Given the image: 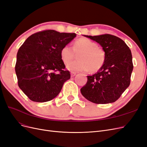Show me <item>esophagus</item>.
Returning a JSON list of instances; mask_svg holds the SVG:
<instances>
[{"label":"esophagus","instance_id":"esophagus-1","mask_svg":"<svg viewBox=\"0 0 147 147\" xmlns=\"http://www.w3.org/2000/svg\"><path fill=\"white\" fill-rule=\"evenodd\" d=\"M76 72H71V74H70V75H71V77H74L75 76V75H76Z\"/></svg>","mask_w":147,"mask_h":147}]
</instances>
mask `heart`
Here are the masks:
<instances>
[{"label": "heart", "mask_w": 147, "mask_h": 147, "mask_svg": "<svg viewBox=\"0 0 147 147\" xmlns=\"http://www.w3.org/2000/svg\"><path fill=\"white\" fill-rule=\"evenodd\" d=\"M75 53H79L78 60L71 61L66 65V68L72 72H86L90 69L91 72H94L104 64V51L90 39L81 38L74 43L72 48L69 45L62 47L60 51L62 61L67 64L74 57Z\"/></svg>", "instance_id": "b5f03b06"}]
</instances>
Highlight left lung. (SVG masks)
I'll return each instance as SVG.
<instances>
[{
	"label": "left lung",
	"instance_id": "left-lung-1",
	"mask_svg": "<svg viewBox=\"0 0 147 147\" xmlns=\"http://www.w3.org/2000/svg\"><path fill=\"white\" fill-rule=\"evenodd\" d=\"M84 36L100 44L105 59L98 72L87 76V83L80 90L82 94L95 104L112 103L130 84L133 70L131 50L123 40L115 35Z\"/></svg>",
	"mask_w": 147,
	"mask_h": 147
}]
</instances>
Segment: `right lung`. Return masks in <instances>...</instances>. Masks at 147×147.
<instances>
[{
	"label": "right lung",
	"instance_id": "obj_1",
	"mask_svg": "<svg viewBox=\"0 0 147 147\" xmlns=\"http://www.w3.org/2000/svg\"><path fill=\"white\" fill-rule=\"evenodd\" d=\"M76 36L45 30L31 35L19 48L15 65L18 84L29 99L48 102L59 94L70 78L61 59V49Z\"/></svg>",
	"mask_w": 147,
	"mask_h": 147
}]
</instances>
